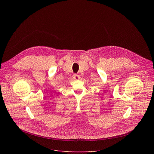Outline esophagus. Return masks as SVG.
<instances>
[{"mask_svg":"<svg viewBox=\"0 0 154 154\" xmlns=\"http://www.w3.org/2000/svg\"><path fill=\"white\" fill-rule=\"evenodd\" d=\"M73 78L75 79V80H78V79H80V75H79V74H73Z\"/></svg>","mask_w":154,"mask_h":154,"instance_id":"obj_1","label":"esophagus"}]
</instances>
